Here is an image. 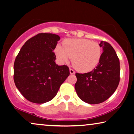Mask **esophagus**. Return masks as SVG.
<instances>
[{
    "label": "esophagus",
    "instance_id": "1",
    "mask_svg": "<svg viewBox=\"0 0 134 134\" xmlns=\"http://www.w3.org/2000/svg\"><path fill=\"white\" fill-rule=\"evenodd\" d=\"M69 72H70V74H72V75H74V74H75V72L74 71V70L72 69H69Z\"/></svg>",
    "mask_w": 134,
    "mask_h": 134
}]
</instances>
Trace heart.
Masks as SVG:
<instances>
[{"mask_svg":"<svg viewBox=\"0 0 134 134\" xmlns=\"http://www.w3.org/2000/svg\"><path fill=\"white\" fill-rule=\"evenodd\" d=\"M54 52L61 63H67L72 57V63L78 71L87 72L93 70L100 62L102 47L97 42L87 39H66L63 46L57 44Z\"/></svg>","mask_w":134,"mask_h":134,"instance_id":"b5f03b06","label":"heart"}]
</instances>
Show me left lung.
<instances>
[{
    "label": "left lung",
    "instance_id": "left-lung-1",
    "mask_svg": "<svg viewBox=\"0 0 134 134\" xmlns=\"http://www.w3.org/2000/svg\"><path fill=\"white\" fill-rule=\"evenodd\" d=\"M103 50L95 69L85 74L76 73V92L84 102L97 104L104 102L116 91L120 81V62L114 49L109 43L101 41Z\"/></svg>",
    "mask_w": 134,
    "mask_h": 134
}]
</instances>
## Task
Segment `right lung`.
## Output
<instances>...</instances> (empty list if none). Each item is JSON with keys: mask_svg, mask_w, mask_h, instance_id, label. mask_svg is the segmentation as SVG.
I'll return each mask as SVG.
<instances>
[{"mask_svg": "<svg viewBox=\"0 0 134 134\" xmlns=\"http://www.w3.org/2000/svg\"><path fill=\"white\" fill-rule=\"evenodd\" d=\"M60 36L39 34L21 47L14 64V80L22 95L29 101L44 104L53 99L69 75L66 65L55 64L53 53Z\"/></svg>", "mask_w": 134, "mask_h": 134, "instance_id": "right-lung-1", "label": "right lung"}]
</instances>
